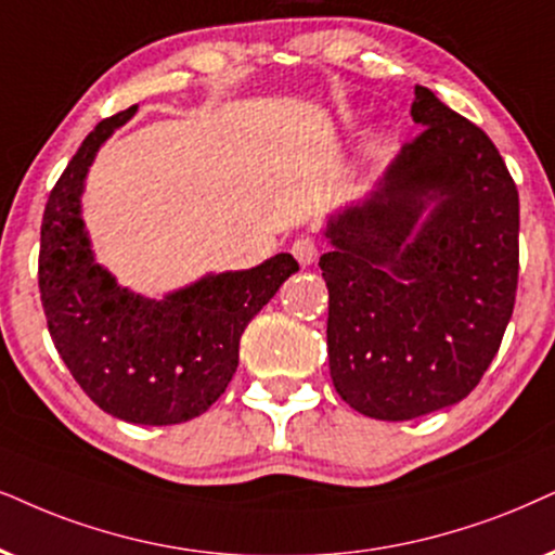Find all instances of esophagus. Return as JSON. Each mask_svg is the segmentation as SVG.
Segmentation results:
<instances>
[{
    "mask_svg": "<svg viewBox=\"0 0 555 555\" xmlns=\"http://www.w3.org/2000/svg\"><path fill=\"white\" fill-rule=\"evenodd\" d=\"M292 254H294V258H297L301 266H310V263L318 261L320 245H318V241H314V237L301 235V237H297V241L292 243Z\"/></svg>",
    "mask_w": 555,
    "mask_h": 555,
    "instance_id": "34e87169",
    "label": "esophagus"
}]
</instances>
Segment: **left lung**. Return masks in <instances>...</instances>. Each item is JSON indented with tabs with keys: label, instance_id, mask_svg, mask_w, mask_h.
<instances>
[{
	"label": "left lung",
	"instance_id": "left-lung-1",
	"mask_svg": "<svg viewBox=\"0 0 555 555\" xmlns=\"http://www.w3.org/2000/svg\"><path fill=\"white\" fill-rule=\"evenodd\" d=\"M410 112L423 130L363 205L330 220L320 258L335 391L391 423L468 397L502 346L520 273V196L500 151L430 89L415 87Z\"/></svg>",
	"mask_w": 555,
	"mask_h": 555
}]
</instances>
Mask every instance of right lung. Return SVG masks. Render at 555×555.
Segmentation results:
<instances>
[{"label": "right lung", "instance_id": "right-lung-1", "mask_svg": "<svg viewBox=\"0 0 555 555\" xmlns=\"http://www.w3.org/2000/svg\"><path fill=\"white\" fill-rule=\"evenodd\" d=\"M132 115L135 107L96 125L48 196L40 301L55 350L91 402L135 425H177L199 417L228 389L245 325L299 263L279 254L250 271L202 279L160 301L120 289L94 263L79 196L94 153Z\"/></svg>", "mask_w": 555, "mask_h": 555}]
</instances>
